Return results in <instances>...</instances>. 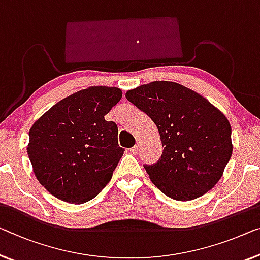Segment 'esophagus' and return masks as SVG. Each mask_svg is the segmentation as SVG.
<instances>
[{"label":"esophagus","instance_id":"esophagus-1","mask_svg":"<svg viewBox=\"0 0 260 260\" xmlns=\"http://www.w3.org/2000/svg\"><path fill=\"white\" fill-rule=\"evenodd\" d=\"M139 148H140V143H137V145H135L133 148H131V153H133V154H138V152H139Z\"/></svg>","mask_w":260,"mask_h":260}]
</instances>
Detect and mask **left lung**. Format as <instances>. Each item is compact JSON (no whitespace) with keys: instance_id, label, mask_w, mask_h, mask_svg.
I'll return each instance as SVG.
<instances>
[{"instance_id":"1","label":"left lung","mask_w":260,"mask_h":260,"mask_svg":"<svg viewBox=\"0 0 260 260\" xmlns=\"http://www.w3.org/2000/svg\"><path fill=\"white\" fill-rule=\"evenodd\" d=\"M160 133L161 158L145 166L156 188L176 201H191L216 185L232 155L231 126L223 112L199 93L156 80L126 92Z\"/></svg>"}]
</instances>
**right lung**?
<instances>
[{
	"label": "right lung",
	"mask_w": 260,
	"mask_h": 260,
	"mask_svg": "<svg viewBox=\"0 0 260 260\" xmlns=\"http://www.w3.org/2000/svg\"><path fill=\"white\" fill-rule=\"evenodd\" d=\"M121 96L118 87H87L61 99L31 126L26 150L35 176L58 200L85 203L110 182L123 148L117 123L105 115Z\"/></svg>",
	"instance_id": "right-lung-1"
}]
</instances>
